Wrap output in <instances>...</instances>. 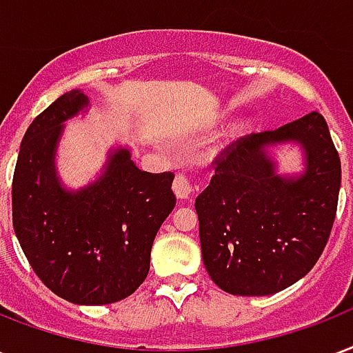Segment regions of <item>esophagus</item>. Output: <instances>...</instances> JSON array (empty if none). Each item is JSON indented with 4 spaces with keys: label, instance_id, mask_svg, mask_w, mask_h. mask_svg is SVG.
Wrapping results in <instances>:
<instances>
[{
    "label": "esophagus",
    "instance_id": "34e87169",
    "mask_svg": "<svg viewBox=\"0 0 353 353\" xmlns=\"http://www.w3.org/2000/svg\"><path fill=\"white\" fill-rule=\"evenodd\" d=\"M172 188H174V192H176V196L179 198V200H187V198H190V196H192V192L196 190L194 183L190 181L187 176H183V174L176 176Z\"/></svg>",
    "mask_w": 353,
    "mask_h": 353
}]
</instances>
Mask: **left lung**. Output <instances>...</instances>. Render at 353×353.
Wrapping results in <instances>:
<instances>
[{"label":"left lung","instance_id":"left-lung-1","mask_svg":"<svg viewBox=\"0 0 353 353\" xmlns=\"http://www.w3.org/2000/svg\"><path fill=\"white\" fill-rule=\"evenodd\" d=\"M294 143L300 174H278L272 148ZM341 188V159L319 112L231 144L209 187L196 198L201 257L220 289L268 296L319 261L330 239Z\"/></svg>","mask_w":353,"mask_h":353}]
</instances>
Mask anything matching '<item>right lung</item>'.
Instances as JSON below:
<instances>
[{
    "label": "right lung",
    "instance_id": "obj_1",
    "mask_svg": "<svg viewBox=\"0 0 353 353\" xmlns=\"http://www.w3.org/2000/svg\"><path fill=\"white\" fill-rule=\"evenodd\" d=\"M88 105L83 90H70L27 128L12 179V225L48 289L77 305H105L146 279L153 239L176 196L174 174L141 170L128 146L111 148L87 187L61 181L55 159L64 123Z\"/></svg>",
    "mask_w": 353,
    "mask_h": 353
}]
</instances>
